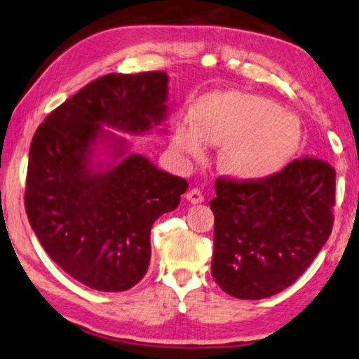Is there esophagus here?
I'll return each instance as SVG.
<instances>
[{"instance_id": "obj_1", "label": "esophagus", "mask_w": 359, "mask_h": 359, "mask_svg": "<svg viewBox=\"0 0 359 359\" xmlns=\"http://www.w3.org/2000/svg\"><path fill=\"white\" fill-rule=\"evenodd\" d=\"M187 200H189V203H191V205H200V203L205 201V196H203L201 190L191 189L189 194H187Z\"/></svg>"}]
</instances>
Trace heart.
Masks as SVG:
<instances>
[{"label":"heart","instance_id":"heart-1","mask_svg":"<svg viewBox=\"0 0 359 359\" xmlns=\"http://www.w3.org/2000/svg\"><path fill=\"white\" fill-rule=\"evenodd\" d=\"M194 127L175 130L174 147L191 158H201L205 143L224 145L219 165L229 177L259 182L279 172L302 142L298 122L261 96L211 93L195 106Z\"/></svg>","mask_w":359,"mask_h":359}]
</instances>
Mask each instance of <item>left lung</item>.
Here are the masks:
<instances>
[{
	"label": "left lung",
	"instance_id": "obj_1",
	"mask_svg": "<svg viewBox=\"0 0 359 359\" xmlns=\"http://www.w3.org/2000/svg\"><path fill=\"white\" fill-rule=\"evenodd\" d=\"M335 170L302 158L259 182L216 180L211 274L224 292L261 299L290 287L332 232Z\"/></svg>",
	"mask_w": 359,
	"mask_h": 359
}]
</instances>
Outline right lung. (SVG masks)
I'll return each mask as SVG.
<instances>
[{"label":"right lung","mask_w":359,"mask_h":359,"mask_svg":"<svg viewBox=\"0 0 359 359\" xmlns=\"http://www.w3.org/2000/svg\"><path fill=\"white\" fill-rule=\"evenodd\" d=\"M165 72L93 80L36 128L29 153L27 217L61 269L100 292H124L147 274L154 221L174 211L187 180L128 153L104 127L145 133L168 117ZM103 152L109 162L96 160Z\"/></svg>","instance_id":"add662e5"}]
</instances>
